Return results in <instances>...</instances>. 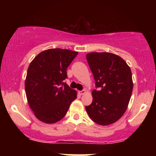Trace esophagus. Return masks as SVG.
I'll return each mask as SVG.
<instances>
[{
	"mask_svg": "<svg viewBox=\"0 0 156 156\" xmlns=\"http://www.w3.org/2000/svg\"><path fill=\"white\" fill-rule=\"evenodd\" d=\"M78 93H79L80 95H82V94H85V93H86V90H85V89H83V90H82V91H79V92H78Z\"/></svg>",
	"mask_w": 156,
	"mask_h": 156,
	"instance_id": "obj_1",
	"label": "esophagus"
}]
</instances>
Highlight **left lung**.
<instances>
[{
  "instance_id": "1",
  "label": "left lung",
  "mask_w": 156,
  "mask_h": 156,
  "mask_svg": "<svg viewBox=\"0 0 156 156\" xmlns=\"http://www.w3.org/2000/svg\"><path fill=\"white\" fill-rule=\"evenodd\" d=\"M87 59L99 90L92 91V103L86 110L97 124L111 125L120 119L128 108L133 87L131 70L114 53H89Z\"/></svg>"
}]
</instances>
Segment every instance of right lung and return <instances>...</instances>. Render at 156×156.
<instances>
[{
	"label": "right lung",
	"mask_w": 156,
	"mask_h": 156,
	"mask_svg": "<svg viewBox=\"0 0 156 156\" xmlns=\"http://www.w3.org/2000/svg\"><path fill=\"white\" fill-rule=\"evenodd\" d=\"M78 52L53 48L39 53L30 64L25 81L26 98L37 119L55 123L67 114L77 93L64 81Z\"/></svg>",
	"instance_id": "add662e5"
}]
</instances>
